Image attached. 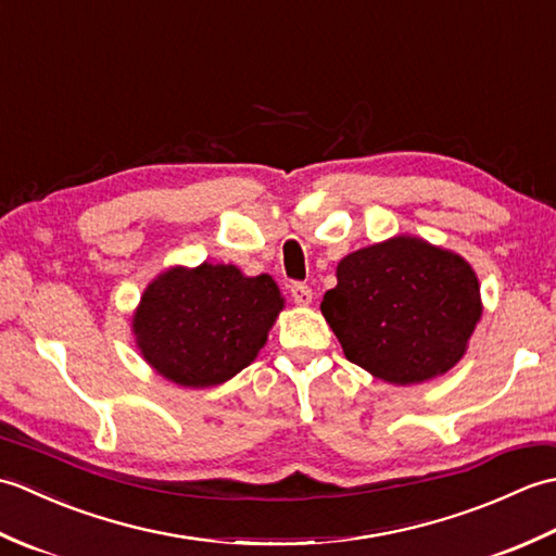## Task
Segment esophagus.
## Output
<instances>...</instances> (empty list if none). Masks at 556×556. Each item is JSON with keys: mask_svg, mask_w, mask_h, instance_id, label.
Listing matches in <instances>:
<instances>
[{"mask_svg": "<svg viewBox=\"0 0 556 556\" xmlns=\"http://www.w3.org/2000/svg\"><path fill=\"white\" fill-rule=\"evenodd\" d=\"M291 299L296 305H311L313 289L308 285H301V281H296V285H291Z\"/></svg>", "mask_w": 556, "mask_h": 556, "instance_id": "esophagus-1", "label": "esophagus"}]
</instances>
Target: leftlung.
<instances>
[{
	"label": "left lung",
	"mask_w": 556,
	"mask_h": 556,
	"mask_svg": "<svg viewBox=\"0 0 556 556\" xmlns=\"http://www.w3.org/2000/svg\"><path fill=\"white\" fill-rule=\"evenodd\" d=\"M320 311L351 363L404 387L454 368L482 303L464 257L416 236H394L341 260Z\"/></svg>",
	"instance_id": "1"
}]
</instances>
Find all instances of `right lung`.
Instances as JSON below:
<instances>
[{"instance_id":"add662e5","label":"right lung","mask_w":556,"mask_h":556,"mask_svg":"<svg viewBox=\"0 0 556 556\" xmlns=\"http://www.w3.org/2000/svg\"><path fill=\"white\" fill-rule=\"evenodd\" d=\"M285 308L269 275L245 277L233 265L172 267L148 285L134 315L136 344L162 377L181 387L231 380Z\"/></svg>"}]
</instances>
